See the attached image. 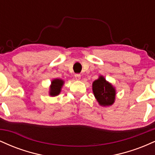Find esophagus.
<instances>
[{
    "mask_svg": "<svg viewBox=\"0 0 155 155\" xmlns=\"http://www.w3.org/2000/svg\"><path fill=\"white\" fill-rule=\"evenodd\" d=\"M75 79L76 80H78V81H79V80H80V79H81V75L79 74H75Z\"/></svg>",
    "mask_w": 155,
    "mask_h": 155,
    "instance_id": "1",
    "label": "esophagus"
}]
</instances>
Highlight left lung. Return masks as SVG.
<instances>
[{
  "label": "left lung",
  "instance_id": "1",
  "mask_svg": "<svg viewBox=\"0 0 155 155\" xmlns=\"http://www.w3.org/2000/svg\"><path fill=\"white\" fill-rule=\"evenodd\" d=\"M92 90L94 95L101 106H111L114 102L116 95L114 88L103 76H100L98 79L94 81Z\"/></svg>",
  "mask_w": 155,
  "mask_h": 155
}]
</instances>
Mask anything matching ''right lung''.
I'll use <instances>...</instances> for the list:
<instances>
[{"mask_svg":"<svg viewBox=\"0 0 155 155\" xmlns=\"http://www.w3.org/2000/svg\"><path fill=\"white\" fill-rule=\"evenodd\" d=\"M63 85V81L61 79H54L51 81V86L50 87L51 96H56L59 95L62 86Z\"/></svg>","mask_w":155,"mask_h":155,"instance_id":"obj_1","label":"right lung"}]
</instances>
